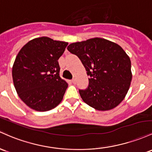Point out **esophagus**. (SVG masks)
I'll return each mask as SVG.
<instances>
[{
	"instance_id": "34e87169",
	"label": "esophagus",
	"mask_w": 152,
	"mask_h": 152,
	"mask_svg": "<svg viewBox=\"0 0 152 152\" xmlns=\"http://www.w3.org/2000/svg\"><path fill=\"white\" fill-rule=\"evenodd\" d=\"M72 83H74V84H75V83H76V80L74 78V79L72 80Z\"/></svg>"
}]
</instances>
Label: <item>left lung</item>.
Here are the masks:
<instances>
[{
	"label": "left lung",
	"mask_w": 152,
	"mask_h": 152,
	"mask_svg": "<svg viewBox=\"0 0 152 152\" xmlns=\"http://www.w3.org/2000/svg\"><path fill=\"white\" fill-rule=\"evenodd\" d=\"M67 50L79 57L89 75V85L79 90L85 103L98 110H108L124 100L130 87V58L118 44L102 38L70 44Z\"/></svg>",
	"instance_id": "1"
}]
</instances>
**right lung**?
I'll return each mask as SVG.
<instances>
[{
    "mask_svg": "<svg viewBox=\"0 0 152 152\" xmlns=\"http://www.w3.org/2000/svg\"><path fill=\"white\" fill-rule=\"evenodd\" d=\"M67 44L42 37L29 41L17 54L12 69L13 84L29 108L47 111L62 100L68 84L59 76L58 59Z\"/></svg>",
    "mask_w": 152,
    "mask_h": 152,
    "instance_id": "add662e5",
    "label": "right lung"
}]
</instances>
